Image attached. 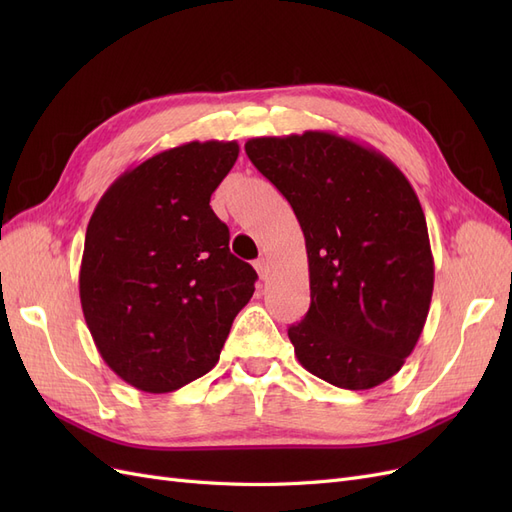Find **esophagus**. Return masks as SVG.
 <instances>
[{
    "label": "esophagus",
    "instance_id": "obj_1",
    "mask_svg": "<svg viewBox=\"0 0 512 512\" xmlns=\"http://www.w3.org/2000/svg\"><path fill=\"white\" fill-rule=\"evenodd\" d=\"M254 267H256L258 277H260L262 282L269 280V262H267V258H258V260L254 262Z\"/></svg>",
    "mask_w": 512,
    "mask_h": 512
}]
</instances>
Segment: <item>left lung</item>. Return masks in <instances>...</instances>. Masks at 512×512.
<instances>
[{
  "label": "left lung",
  "instance_id": "1",
  "mask_svg": "<svg viewBox=\"0 0 512 512\" xmlns=\"http://www.w3.org/2000/svg\"><path fill=\"white\" fill-rule=\"evenodd\" d=\"M301 224L312 303L288 337L299 363L339 389L393 378L423 333L433 292L427 222L380 151L307 130L245 143Z\"/></svg>",
  "mask_w": 512,
  "mask_h": 512
}]
</instances>
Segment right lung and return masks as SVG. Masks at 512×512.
Instances as JSON below:
<instances>
[{
	"label": "right lung",
	"instance_id": "right-lung-1",
	"mask_svg": "<svg viewBox=\"0 0 512 512\" xmlns=\"http://www.w3.org/2000/svg\"><path fill=\"white\" fill-rule=\"evenodd\" d=\"M237 141L185 143L126 170L87 224L79 292L104 363L145 393H170L218 363L258 280L230 254L209 200Z\"/></svg>",
	"mask_w": 512,
	"mask_h": 512
}]
</instances>
